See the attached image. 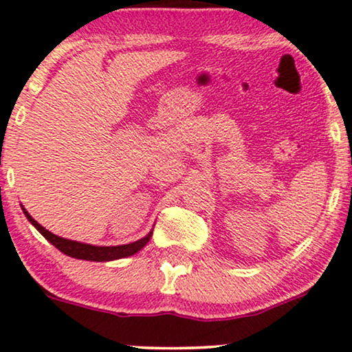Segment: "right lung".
<instances>
[{"mask_svg":"<svg viewBox=\"0 0 352 352\" xmlns=\"http://www.w3.org/2000/svg\"><path fill=\"white\" fill-rule=\"evenodd\" d=\"M24 215H26L28 220L31 221V225L38 230L41 235L46 238L50 243H52L59 252H63L64 254L71 258H78V260H86V261H112V260H119V258H127L135 254L137 252L144 248L145 245L148 243L152 236V230L147 233L144 238L140 240L132 241V243L127 245H117V246H96V245H89V243H80V241H74V240H67V238L58 236L54 233H51L50 230H46L38 221L34 220L30 213L26 212V208L23 207Z\"/></svg>","mask_w":352,"mask_h":352,"instance_id":"add662e5","label":"right lung"}]
</instances>
